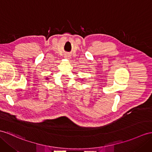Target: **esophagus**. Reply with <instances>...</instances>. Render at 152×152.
I'll return each instance as SVG.
<instances>
[{"mask_svg": "<svg viewBox=\"0 0 152 152\" xmlns=\"http://www.w3.org/2000/svg\"><path fill=\"white\" fill-rule=\"evenodd\" d=\"M69 55H65V58H69Z\"/></svg>", "mask_w": 152, "mask_h": 152, "instance_id": "esophagus-1", "label": "esophagus"}]
</instances>
